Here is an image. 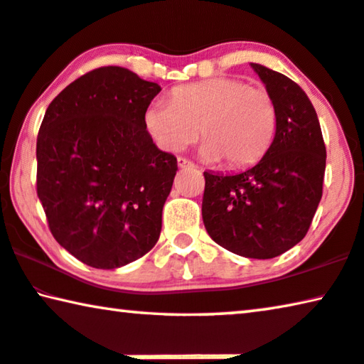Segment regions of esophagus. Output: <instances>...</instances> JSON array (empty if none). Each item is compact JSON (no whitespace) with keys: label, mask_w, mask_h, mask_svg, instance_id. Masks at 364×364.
I'll return each mask as SVG.
<instances>
[{"label":"esophagus","mask_w":364,"mask_h":364,"mask_svg":"<svg viewBox=\"0 0 364 364\" xmlns=\"http://www.w3.org/2000/svg\"><path fill=\"white\" fill-rule=\"evenodd\" d=\"M177 164H178V167H181V169H186V167H195L192 161H188L186 158H177Z\"/></svg>","instance_id":"34e87169"}]
</instances>
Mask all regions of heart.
<instances>
[{
    "instance_id": "1",
    "label": "heart",
    "mask_w": 364,
    "mask_h": 364,
    "mask_svg": "<svg viewBox=\"0 0 364 364\" xmlns=\"http://www.w3.org/2000/svg\"><path fill=\"white\" fill-rule=\"evenodd\" d=\"M149 135L164 151H181L201 133L205 161L231 169L254 164L270 146L277 109L270 94L237 77H210L176 87L171 102L156 100L144 112Z\"/></svg>"
}]
</instances>
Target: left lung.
Here are the masks:
<instances>
[{"mask_svg": "<svg viewBox=\"0 0 364 364\" xmlns=\"http://www.w3.org/2000/svg\"><path fill=\"white\" fill-rule=\"evenodd\" d=\"M277 109L275 138L259 163L236 174L203 172L201 216L229 252L273 259L306 236L322 198L326 144L314 105L294 81L250 63Z\"/></svg>", "mask_w": 364, "mask_h": 364, "instance_id": "8db88e82", "label": "left lung"}]
</instances>
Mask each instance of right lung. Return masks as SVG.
Returning <instances> with one entry per match:
<instances>
[{"label": "right lung", "instance_id": "1", "mask_svg": "<svg viewBox=\"0 0 364 364\" xmlns=\"http://www.w3.org/2000/svg\"><path fill=\"white\" fill-rule=\"evenodd\" d=\"M158 82L104 66L66 86L37 136V195L61 247L102 270L124 267L158 242L177 172L153 143L144 112Z\"/></svg>", "mask_w": 364, "mask_h": 364}]
</instances>
